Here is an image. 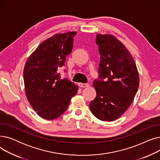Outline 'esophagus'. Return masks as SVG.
I'll use <instances>...</instances> for the list:
<instances>
[{"label":"esophagus","mask_w":160,"mask_h":160,"mask_svg":"<svg viewBox=\"0 0 160 160\" xmlns=\"http://www.w3.org/2000/svg\"><path fill=\"white\" fill-rule=\"evenodd\" d=\"M78 86L81 88H86V87H88L89 86V84L88 83H78Z\"/></svg>","instance_id":"obj_1"}]
</instances>
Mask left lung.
I'll return each instance as SVG.
<instances>
[{"label":"left lung","instance_id":"1","mask_svg":"<svg viewBox=\"0 0 160 160\" xmlns=\"http://www.w3.org/2000/svg\"><path fill=\"white\" fill-rule=\"evenodd\" d=\"M96 43L100 60L98 78L93 83L97 96L89 108L97 118L110 122L119 118L132 104L139 74L131 54L115 37L98 33Z\"/></svg>","mask_w":160,"mask_h":160}]
</instances>
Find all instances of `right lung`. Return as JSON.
Returning <instances> with one entry per match:
<instances>
[{"mask_svg":"<svg viewBox=\"0 0 160 160\" xmlns=\"http://www.w3.org/2000/svg\"><path fill=\"white\" fill-rule=\"evenodd\" d=\"M76 34L69 32L50 37L38 46L25 64L23 77L27 99L43 119L51 120L62 115L78 91V86L67 78L62 79L59 72L72 51Z\"/></svg>","mask_w":160,"mask_h":160,"instance_id":"1","label":"right lung"}]
</instances>
